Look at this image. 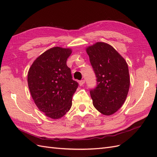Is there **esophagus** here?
I'll return each instance as SVG.
<instances>
[{
  "label": "esophagus",
  "mask_w": 157,
  "mask_h": 157,
  "mask_svg": "<svg viewBox=\"0 0 157 157\" xmlns=\"http://www.w3.org/2000/svg\"><path fill=\"white\" fill-rule=\"evenodd\" d=\"M84 82H85V80H80V81L78 82V84H79V86H82V85L84 84Z\"/></svg>",
  "instance_id": "1"
}]
</instances>
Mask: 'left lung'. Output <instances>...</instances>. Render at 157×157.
<instances>
[{
  "mask_svg": "<svg viewBox=\"0 0 157 157\" xmlns=\"http://www.w3.org/2000/svg\"><path fill=\"white\" fill-rule=\"evenodd\" d=\"M97 77V86L90 91L94 107L103 115L116 113L129 91L130 78L124 58L107 43L97 42L86 48Z\"/></svg>",
  "mask_w": 157,
  "mask_h": 157,
  "instance_id": "1",
  "label": "left lung"
}]
</instances>
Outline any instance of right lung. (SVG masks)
<instances>
[{
    "instance_id": "add662e5",
    "label": "right lung",
    "mask_w": 157,
    "mask_h": 157,
    "mask_svg": "<svg viewBox=\"0 0 157 157\" xmlns=\"http://www.w3.org/2000/svg\"><path fill=\"white\" fill-rule=\"evenodd\" d=\"M71 53V48L53 47L38 57L28 71V86L33 101L52 119H58L69 111L78 87L67 65Z\"/></svg>"
}]
</instances>
